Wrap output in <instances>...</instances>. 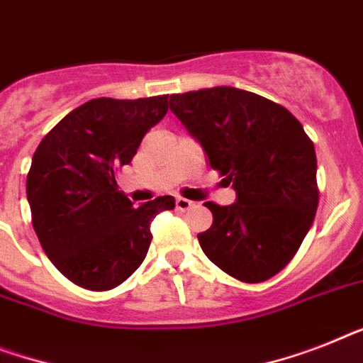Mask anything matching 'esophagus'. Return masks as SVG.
<instances>
[{
    "label": "esophagus",
    "mask_w": 363,
    "mask_h": 363,
    "mask_svg": "<svg viewBox=\"0 0 363 363\" xmlns=\"http://www.w3.org/2000/svg\"><path fill=\"white\" fill-rule=\"evenodd\" d=\"M191 208H193V202H191V200L182 199V196H179V199H176V209H179V211H187V209H191Z\"/></svg>",
    "instance_id": "34e87169"
}]
</instances>
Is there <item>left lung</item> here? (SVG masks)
Returning a JSON list of instances; mask_svg holds the SVG:
<instances>
[{
    "mask_svg": "<svg viewBox=\"0 0 363 363\" xmlns=\"http://www.w3.org/2000/svg\"><path fill=\"white\" fill-rule=\"evenodd\" d=\"M169 106L238 194L232 206L203 203L213 213L199 233L203 254L241 282H265L291 262L315 218L313 143L286 107L235 86L172 94Z\"/></svg>",
    "mask_w": 363,
    "mask_h": 363,
    "instance_id": "8db88e82",
    "label": "left lung"
}]
</instances>
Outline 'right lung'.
<instances>
[{
  "label": "right lung",
  "instance_id": "right-lung-1",
  "mask_svg": "<svg viewBox=\"0 0 363 363\" xmlns=\"http://www.w3.org/2000/svg\"><path fill=\"white\" fill-rule=\"evenodd\" d=\"M169 111V96L96 98L68 113L40 140L27 174L33 228L46 256L76 286L109 291L145 262L150 224L172 196L133 208L116 170Z\"/></svg>",
  "mask_w": 363,
  "mask_h": 363
}]
</instances>
